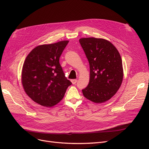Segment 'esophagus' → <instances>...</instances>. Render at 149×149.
Listing matches in <instances>:
<instances>
[{"mask_svg": "<svg viewBox=\"0 0 149 149\" xmlns=\"http://www.w3.org/2000/svg\"><path fill=\"white\" fill-rule=\"evenodd\" d=\"M71 82H72V83L73 84H76V83L77 82V80H76V79L71 80Z\"/></svg>", "mask_w": 149, "mask_h": 149, "instance_id": "1", "label": "esophagus"}]
</instances>
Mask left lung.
<instances>
[{
	"label": "left lung",
	"mask_w": 149,
	"mask_h": 149,
	"mask_svg": "<svg viewBox=\"0 0 149 149\" xmlns=\"http://www.w3.org/2000/svg\"><path fill=\"white\" fill-rule=\"evenodd\" d=\"M79 42L90 66L89 83L82 90L83 94L93 103H104L115 94L122 83L120 54L112 43L103 38H82Z\"/></svg>",
	"instance_id": "obj_1"
}]
</instances>
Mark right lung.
I'll return each mask as SVG.
<instances>
[{
  "mask_svg": "<svg viewBox=\"0 0 149 149\" xmlns=\"http://www.w3.org/2000/svg\"><path fill=\"white\" fill-rule=\"evenodd\" d=\"M69 41L39 45L31 51L23 63L22 83L26 94L36 103L52 107L63 98L72 83L59 63Z\"/></svg>",
  "mask_w": 149,
  "mask_h": 149,
  "instance_id": "add662e5",
  "label": "right lung"
}]
</instances>
